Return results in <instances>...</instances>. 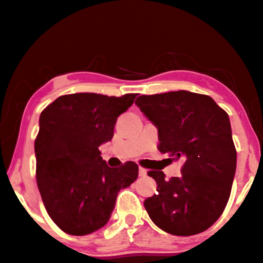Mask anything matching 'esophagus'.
<instances>
[{"instance_id": "1", "label": "esophagus", "mask_w": 263, "mask_h": 263, "mask_svg": "<svg viewBox=\"0 0 263 263\" xmlns=\"http://www.w3.org/2000/svg\"><path fill=\"white\" fill-rule=\"evenodd\" d=\"M138 174H140V176H147V170L140 166V169H138Z\"/></svg>"}]
</instances>
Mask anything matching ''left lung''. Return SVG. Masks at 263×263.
I'll return each mask as SVG.
<instances>
[{"label": "left lung", "mask_w": 263, "mask_h": 263, "mask_svg": "<svg viewBox=\"0 0 263 263\" xmlns=\"http://www.w3.org/2000/svg\"><path fill=\"white\" fill-rule=\"evenodd\" d=\"M136 105L158 128L159 151L185 160L179 178L148 173L158 192L144 201L145 211L173 235L204 232L222 216L235 175L229 116L211 97L187 90L141 96Z\"/></svg>", "instance_id": "obj_1"}]
</instances>
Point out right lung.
Masks as SVG:
<instances>
[{
    "mask_svg": "<svg viewBox=\"0 0 263 263\" xmlns=\"http://www.w3.org/2000/svg\"><path fill=\"white\" fill-rule=\"evenodd\" d=\"M136 94L59 97L40 114L34 144L36 183L44 205L60 229L87 235L109 222L120 190L138 178V165L107 166L99 147L112 140L116 120Z\"/></svg>",
    "mask_w": 263,
    "mask_h": 263,
    "instance_id": "obj_1",
    "label": "right lung"
}]
</instances>
